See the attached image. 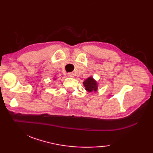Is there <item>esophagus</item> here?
Wrapping results in <instances>:
<instances>
[{
  "label": "esophagus",
  "mask_w": 153,
  "mask_h": 153,
  "mask_svg": "<svg viewBox=\"0 0 153 153\" xmlns=\"http://www.w3.org/2000/svg\"><path fill=\"white\" fill-rule=\"evenodd\" d=\"M68 76L70 77H72L74 76V74L72 72H69L68 73Z\"/></svg>",
  "instance_id": "34e87169"
}]
</instances>
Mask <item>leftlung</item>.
Here are the masks:
<instances>
[{"instance_id": "8db88e82", "label": "left lung", "mask_w": 153, "mask_h": 153, "mask_svg": "<svg viewBox=\"0 0 153 153\" xmlns=\"http://www.w3.org/2000/svg\"><path fill=\"white\" fill-rule=\"evenodd\" d=\"M83 85L85 86V89L86 91H87L89 92L97 91V83L91 77H90L89 78L85 79V82H83Z\"/></svg>"}]
</instances>
